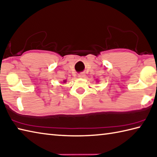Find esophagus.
<instances>
[{"mask_svg": "<svg viewBox=\"0 0 157 157\" xmlns=\"http://www.w3.org/2000/svg\"><path fill=\"white\" fill-rule=\"evenodd\" d=\"M84 76H85V74L84 73H79V75H78L79 78H84Z\"/></svg>", "mask_w": 157, "mask_h": 157, "instance_id": "34e87169", "label": "esophagus"}]
</instances>
